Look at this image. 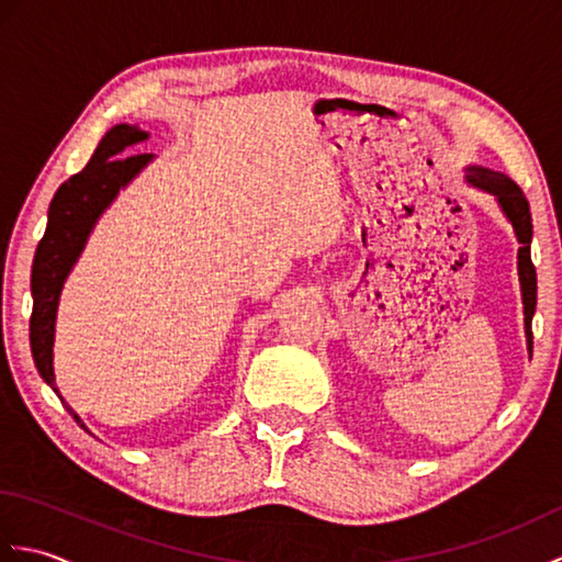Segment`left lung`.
Here are the masks:
<instances>
[{
    "instance_id": "1",
    "label": "left lung",
    "mask_w": 562,
    "mask_h": 562,
    "mask_svg": "<svg viewBox=\"0 0 562 562\" xmlns=\"http://www.w3.org/2000/svg\"><path fill=\"white\" fill-rule=\"evenodd\" d=\"M465 183L483 190V193L493 195L495 202L503 210L507 222L515 229L519 241L517 250V270H519V284H521V304H524V336H527V350L531 357L533 350V336H531V318L536 312V268L531 262V212L529 200L524 198L521 188L499 171H491L485 166H465Z\"/></svg>"
}]
</instances>
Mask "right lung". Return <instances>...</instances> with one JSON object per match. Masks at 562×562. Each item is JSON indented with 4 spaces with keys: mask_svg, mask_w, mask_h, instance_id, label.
<instances>
[{
    "mask_svg": "<svg viewBox=\"0 0 562 562\" xmlns=\"http://www.w3.org/2000/svg\"><path fill=\"white\" fill-rule=\"evenodd\" d=\"M147 137L149 133L137 125L121 123L111 127L99 142L89 164L83 166V171L71 176L67 183L57 188L50 210H47V226L38 248H35L31 272V352L35 369L57 396L59 391L55 386L53 345L59 294H63L69 272L77 266L101 214L113 205L121 190L133 183L151 164L154 154H127L130 147L139 145ZM59 401L65 403L63 396H59ZM65 408L87 429L81 417L69 405H65Z\"/></svg>",
    "mask_w": 562,
    "mask_h": 562,
    "instance_id": "1",
    "label": "right lung"
}]
</instances>
